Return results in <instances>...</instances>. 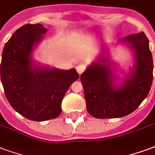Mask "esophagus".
<instances>
[{
	"instance_id": "obj_1",
	"label": "esophagus",
	"mask_w": 155,
	"mask_h": 155,
	"mask_svg": "<svg viewBox=\"0 0 155 155\" xmlns=\"http://www.w3.org/2000/svg\"><path fill=\"white\" fill-rule=\"evenodd\" d=\"M77 71H78V73H79V74H82L83 72H84L85 70V66L83 64H79L77 66V68H76Z\"/></svg>"
}]
</instances>
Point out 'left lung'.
Here are the masks:
<instances>
[{
    "mask_svg": "<svg viewBox=\"0 0 155 155\" xmlns=\"http://www.w3.org/2000/svg\"><path fill=\"white\" fill-rule=\"evenodd\" d=\"M121 41L136 53V68L122 87L113 86V76L104 58L94 63L81 75L87 109L96 118H115L135 111L148 95L153 82V57L144 32L129 35ZM106 63V65H104Z\"/></svg>",
    "mask_w": 155,
    "mask_h": 155,
    "instance_id": "8db88e82",
    "label": "left lung"
}]
</instances>
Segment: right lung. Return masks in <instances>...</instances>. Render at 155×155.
<instances>
[{"mask_svg": "<svg viewBox=\"0 0 155 155\" xmlns=\"http://www.w3.org/2000/svg\"><path fill=\"white\" fill-rule=\"evenodd\" d=\"M46 28L25 24L5 43L1 62V80L5 94L16 112L29 120L55 118L62 111L65 93L79 78L76 69L33 68L31 54Z\"/></svg>", "mask_w": 155, "mask_h": 155, "instance_id": "obj_1", "label": "right lung"}]
</instances>
